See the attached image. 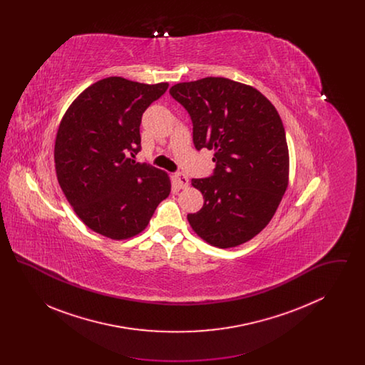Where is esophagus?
<instances>
[{
    "label": "esophagus",
    "instance_id": "1",
    "mask_svg": "<svg viewBox=\"0 0 365 365\" xmlns=\"http://www.w3.org/2000/svg\"><path fill=\"white\" fill-rule=\"evenodd\" d=\"M175 178H176V182H178L180 189H186L189 186V179H187L186 175L179 173V174L175 175Z\"/></svg>",
    "mask_w": 365,
    "mask_h": 365
}]
</instances>
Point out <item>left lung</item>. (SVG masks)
<instances>
[{
  "label": "left lung",
  "instance_id": "obj_1",
  "mask_svg": "<svg viewBox=\"0 0 365 365\" xmlns=\"http://www.w3.org/2000/svg\"><path fill=\"white\" fill-rule=\"evenodd\" d=\"M170 94L189 112L197 150H215L213 175L191 179L204 207L194 232L227 249L250 241L274 217L289 183V149L278 110L255 87L227 78L178 83Z\"/></svg>",
  "mask_w": 365,
  "mask_h": 365
}]
</instances>
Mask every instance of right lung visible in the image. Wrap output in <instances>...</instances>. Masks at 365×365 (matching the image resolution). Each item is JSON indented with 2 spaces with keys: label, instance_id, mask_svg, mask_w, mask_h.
I'll return each mask as SVG.
<instances>
[{
  "label": "right lung",
  "instance_id": "obj_1",
  "mask_svg": "<svg viewBox=\"0 0 365 365\" xmlns=\"http://www.w3.org/2000/svg\"><path fill=\"white\" fill-rule=\"evenodd\" d=\"M167 88L109 76L82 91L60 123L54 143L60 187L79 219L108 238L143 231L170 195L168 175L134 160L142 115Z\"/></svg>",
  "mask_w": 365,
  "mask_h": 365
}]
</instances>
